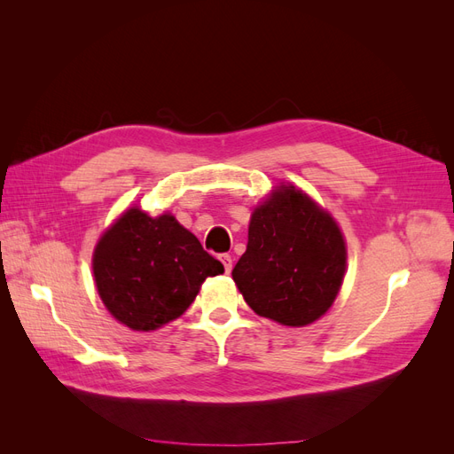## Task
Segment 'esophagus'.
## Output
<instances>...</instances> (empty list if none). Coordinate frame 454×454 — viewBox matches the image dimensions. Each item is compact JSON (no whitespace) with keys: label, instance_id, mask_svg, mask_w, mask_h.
I'll list each match as a JSON object with an SVG mask.
<instances>
[{"label":"esophagus","instance_id":"1","mask_svg":"<svg viewBox=\"0 0 454 454\" xmlns=\"http://www.w3.org/2000/svg\"><path fill=\"white\" fill-rule=\"evenodd\" d=\"M219 259H222V263L225 267V272H231V269H232V257L229 254H222V255H219Z\"/></svg>","mask_w":454,"mask_h":454}]
</instances>
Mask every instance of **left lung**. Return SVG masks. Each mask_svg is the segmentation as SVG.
<instances>
[{
	"label": "left lung",
	"instance_id": "obj_1",
	"mask_svg": "<svg viewBox=\"0 0 454 454\" xmlns=\"http://www.w3.org/2000/svg\"><path fill=\"white\" fill-rule=\"evenodd\" d=\"M345 267V240L332 215L303 191L280 187L252 214L232 280L254 312L301 327L332 307Z\"/></svg>",
	"mask_w": 454,
	"mask_h": 454
}]
</instances>
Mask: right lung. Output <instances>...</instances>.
Segmentation results:
<instances>
[{
    "label": "right lung",
    "mask_w": 454,
    "mask_h": 454,
    "mask_svg": "<svg viewBox=\"0 0 454 454\" xmlns=\"http://www.w3.org/2000/svg\"><path fill=\"white\" fill-rule=\"evenodd\" d=\"M94 278L107 310L136 332H151L182 316L200 284L223 265L174 215L149 217L132 208L100 239Z\"/></svg>",
    "instance_id": "obj_1"
}]
</instances>
